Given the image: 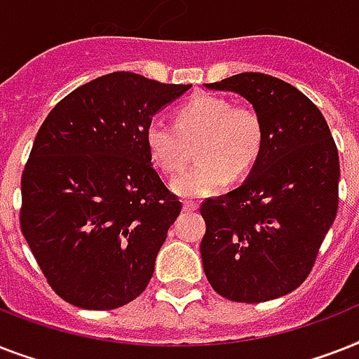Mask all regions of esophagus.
Masks as SVG:
<instances>
[{
	"label": "esophagus",
	"mask_w": 359,
	"mask_h": 359,
	"mask_svg": "<svg viewBox=\"0 0 359 359\" xmlns=\"http://www.w3.org/2000/svg\"><path fill=\"white\" fill-rule=\"evenodd\" d=\"M198 208H200V203L193 202V200H185V202H183V209H185V211H196Z\"/></svg>",
	"instance_id": "1"
}]
</instances>
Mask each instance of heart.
Returning <instances> with one entry per match:
<instances>
[{
	"label": "heart",
	"mask_w": 359,
	"mask_h": 359,
	"mask_svg": "<svg viewBox=\"0 0 359 359\" xmlns=\"http://www.w3.org/2000/svg\"><path fill=\"white\" fill-rule=\"evenodd\" d=\"M263 128L256 111L231 105L213 94H196L174 114V126L154 118L146 126L144 142L151 161L174 174L196 146L198 165L174 177L172 191L180 196L202 198L220 193L229 177L243 176L261 150Z\"/></svg>",
	"instance_id": "heart-1"
}]
</instances>
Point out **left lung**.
Returning <instances> with one entry per match:
<instances>
[{
	"instance_id": "left-lung-1",
	"label": "left lung",
	"mask_w": 359,
	"mask_h": 359,
	"mask_svg": "<svg viewBox=\"0 0 359 359\" xmlns=\"http://www.w3.org/2000/svg\"><path fill=\"white\" fill-rule=\"evenodd\" d=\"M211 90L252 103L263 140L250 174L200 213L203 272L220 297L266 302L308 278L339 203V157L325 116L308 96L278 77L245 72Z\"/></svg>"
}]
</instances>
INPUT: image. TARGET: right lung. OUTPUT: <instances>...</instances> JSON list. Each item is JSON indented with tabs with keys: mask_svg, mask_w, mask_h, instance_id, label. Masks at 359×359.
Wrapping results in <instances>:
<instances>
[{
	"mask_svg": "<svg viewBox=\"0 0 359 359\" xmlns=\"http://www.w3.org/2000/svg\"><path fill=\"white\" fill-rule=\"evenodd\" d=\"M191 85L113 72L51 109L22 174L20 226L46 280L83 309H114L146 289L182 211L144 142L151 116Z\"/></svg>",
	"mask_w": 359,
	"mask_h": 359,
	"instance_id": "right-lung-1",
	"label": "right lung"
}]
</instances>
